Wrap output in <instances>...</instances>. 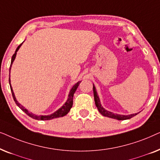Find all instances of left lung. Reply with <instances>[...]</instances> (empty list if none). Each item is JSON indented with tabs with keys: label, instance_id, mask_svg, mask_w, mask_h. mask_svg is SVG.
Returning <instances> with one entry per match:
<instances>
[{
	"label": "left lung",
	"instance_id": "1",
	"mask_svg": "<svg viewBox=\"0 0 160 160\" xmlns=\"http://www.w3.org/2000/svg\"><path fill=\"white\" fill-rule=\"evenodd\" d=\"M93 92H94V99H95V106L98 108L99 112L101 113L102 116H104V117L112 118V119H115L117 120H126L135 117V116H136L138 113H132V114H130V115H122V114H117V113H114L113 112H111V111H107L102 106L101 103H100V98L98 97V92L97 91H96L95 87L94 84H93Z\"/></svg>",
	"mask_w": 160,
	"mask_h": 160
}]
</instances>
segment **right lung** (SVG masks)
<instances>
[{"mask_svg": "<svg viewBox=\"0 0 160 160\" xmlns=\"http://www.w3.org/2000/svg\"><path fill=\"white\" fill-rule=\"evenodd\" d=\"M22 43H23V42L20 45L18 46V47L17 48L16 51H15V53L13 54V56H12V61H11L9 73H10V71H11V68H12V65L13 62H14V61L15 60V58H16L17 52L19 49V48H20V47L22 46ZM81 82H82V81H79V82H78L76 84L73 85V87H72V88L71 89V90H70V92H69V95H68V98L66 102H65V104H63V106L61 107V108H59L58 110H57L55 112H54L53 113H52V114H50V115H36V114H35V113H32V112H30L29 111L27 110V109H26L23 106H22V105L19 103V102L17 100L16 97H15V95H14V91H13V89H12V85H11L10 73H9V84H10L11 91H12L13 98H14V100L15 101V102H16L17 106H18L19 108L21 109L22 111H23L24 112L26 113V114L29 116L30 117H31V118H32V119H37V120H50V119H55V118L62 117H64V116L66 115L67 113L69 112L70 110H71V108H72V106H73V95H74V93H75V92H76V89H77L78 85H79Z\"/></svg>", "mask_w": 160, "mask_h": 160, "instance_id": "add662e5", "label": "right lung"}]
</instances>
